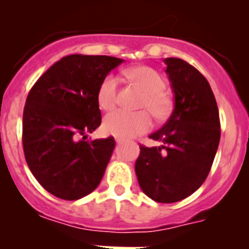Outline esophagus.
<instances>
[{
    "label": "esophagus",
    "instance_id": "34e87169",
    "mask_svg": "<svg viewBox=\"0 0 249 249\" xmlns=\"http://www.w3.org/2000/svg\"><path fill=\"white\" fill-rule=\"evenodd\" d=\"M114 140H116V142H117V143H122L123 141H124L123 138H121V137H116Z\"/></svg>",
    "mask_w": 249,
    "mask_h": 249
}]
</instances>
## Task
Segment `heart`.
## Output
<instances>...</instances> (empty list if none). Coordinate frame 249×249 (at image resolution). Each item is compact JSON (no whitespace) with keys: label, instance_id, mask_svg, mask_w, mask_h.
<instances>
[{"label":"heart","instance_id":"1","mask_svg":"<svg viewBox=\"0 0 249 249\" xmlns=\"http://www.w3.org/2000/svg\"><path fill=\"white\" fill-rule=\"evenodd\" d=\"M131 82L138 86L144 92L141 100V107L147 108L153 117L164 120L172 111V97L166 89V81L156 70L147 66L131 68L126 72ZM118 78L113 74L107 76L101 81L97 89V103L100 108L109 111L117 103ZM151 116L147 111L127 112L117 109L107 114L103 122L106 132L121 138H131L144 133L151 128Z\"/></svg>","mask_w":249,"mask_h":249}]
</instances>
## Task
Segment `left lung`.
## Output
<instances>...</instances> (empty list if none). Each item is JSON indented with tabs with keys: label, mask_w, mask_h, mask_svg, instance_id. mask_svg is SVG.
<instances>
[{
	"label": "left lung",
	"mask_w": 249,
	"mask_h": 249,
	"mask_svg": "<svg viewBox=\"0 0 249 249\" xmlns=\"http://www.w3.org/2000/svg\"><path fill=\"white\" fill-rule=\"evenodd\" d=\"M175 108L149 138L160 147L140 146L135 164L141 190L160 203L182 201L198 190L210 173L221 138L214 94L208 81L181 58L164 59Z\"/></svg>",
	"instance_id": "1"
}]
</instances>
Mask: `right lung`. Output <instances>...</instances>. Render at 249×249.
<instances>
[{
  "label": "right lung",
  "instance_id": "obj_1",
  "mask_svg": "<svg viewBox=\"0 0 249 249\" xmlns=\"http://www.w3.org/2000/svg\"><path fill=\"white\" fill-rule=\"evenodd\" d=\"M123 59L70 54L39 77L26 100L22 144L38 183L66 201L80 199L100 184L116 142L86 140L101 124L97 89Z\"/></svg>",
  "mask_w": 249,
  "mask_h": 249
}]
</instances>
